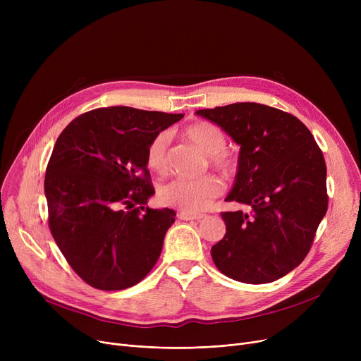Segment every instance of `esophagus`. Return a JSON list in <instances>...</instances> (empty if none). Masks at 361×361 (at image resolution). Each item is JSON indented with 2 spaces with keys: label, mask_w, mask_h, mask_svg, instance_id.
<instances>
[{
  "label": "esophagus",
  "mask_w": 361,
  "mask_h": 361,
  "mask_svg": "<svg viewBox=\"0 0 361 361\" xmlns=\"http://www.w3.org/2000/svg\"><path fill=\"white\" fill-rule=\"evenodd\" d=\"M206 215H203V214H197V215H193V214H187V212H180L178 214V218L181 219V221H200V219H203Z\"/></svg>",
  "instance_id": "34e87169"
}]
</instances>
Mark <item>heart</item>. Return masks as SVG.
<instances>
[{
  "label": "heart",
  "instance_id": "obj_1",
  "mask_svg": "<svg viewBox=\"0 0 361 361\" xmlns=\"http://www.w3.org/2000/svg\"><path fill=\"white\" fill-rule=\"evenodd\" d=\"M184 136L195 143L203 154L209 155V164L225 174H233L238 159L230 149H226L224 131L212 123H195L184 130ZM168 142L169 135L161 131L146 147V165L158 174L168 169ZM224 184L215 176H204L197 180L174 178L159 188V199L164 204L176 207L181 212L196 214L211 206L222 195Z\"/></svg>",
  "mask_w": 361,
  "mask_h": 361
}]
</instances>
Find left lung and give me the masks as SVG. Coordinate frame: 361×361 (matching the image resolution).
<instances>
[{
	"mask_svg": "<svg viewBox=\"0 0 361 361\" xmlns=\"http://www.w3.org/2000/svg\"><path fill=\"white\" fill-rule=\"evenodd\" d=\"M197 116L240 145L235 183L225 200L249 212H222L224 238L212 245L216 268L245 283H267L305 260L328 209L326 164L297 117L256 102H237Z\"/></svg>",
	"mask_w": 361,
	"mask_h": 361,
	"instance_id": "8db88e82",
	"label": "left lung"
}]
</instances>
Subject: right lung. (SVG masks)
<instances>
[{
  "instance_id": "1",
  "label": "right lung",
  "mask_w": 361,
  "mask_h": 361,
  "mask_svg": "<svg viewBox=\"0 0 361 361\" xmlns=\"http://www.w3.org/2000/svg\"><path fill=\"white\" fill-rule=\"evenodd\" d=\"M183 117L98 108L74 118L56 139L45 174L49 230L90 287L124 290L155 267L176 212L145 207L155 193L146 147Z\"/></svg>"
}]
</instances>
